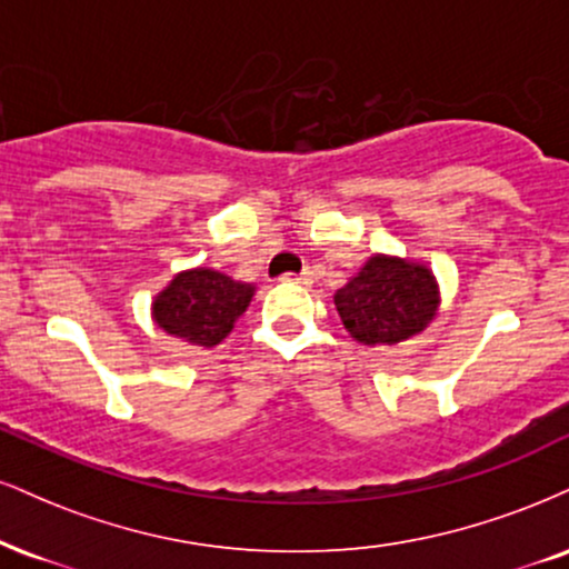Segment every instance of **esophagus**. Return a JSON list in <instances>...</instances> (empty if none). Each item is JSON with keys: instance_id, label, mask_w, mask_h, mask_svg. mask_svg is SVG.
<instances>
[{"instance_id": "34e87169", "label": "esophagus", "mask_w": 569, "mask_h": 569, "mask_svg": "<svg viewBox=\"0 0 569 569\" xmlns=\"http://www.w3.org/2000/svg\"><path fill=\"white\" fill-rule=\"evenodd\" d=\"M283 283H310V272H286V276H280Z\"/></svg>"}]
</instances>
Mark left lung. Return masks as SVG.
Returning a JSON list of instances; mask_svg holds the SVG:
<instances>
[{"mask_svg": "<svg viewBox=\"0 0 569 569\" xmlns=\"http://www.w3.org/2000/svg\"><path fill=\"white\" fill-rule=\"evenodd\" d=\"M341 323L360 345H397L429 326L437 286L427 267L395 257H371L333 297Z\"/></svg>", "mask_w": 569, "mask_h": 569, "instance_id": "8db88e82", "label": "left lung"}]
</instances>
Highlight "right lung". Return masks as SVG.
I'll list each match as a JSON object with an SVG mask.
<instances>
[{
	"instance_id": "obj_1",
	"label": "right lung",
	"mask_w": 569,
	"mask_h": 569,
	"mask_svg": "<svg viewBox=\"0 0 569 569\" xmlns=\"http://www.w3.org/2000/svg\"><path fill=\"white\" fill-rule=\"evenodd\" d=\"M254 289L214 270L180 272L153 302L163 331L198 347H214L246 312Z\"/></svg>"
}]
</instances>
